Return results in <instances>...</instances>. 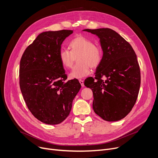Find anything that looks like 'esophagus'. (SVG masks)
I'll use <instances>...</instances> for the list:
<instances>
[{"mask_svg": "<svg viewBox=\"0 0 158 158\" xmlns=\"http://www.w3.org/2000/svg\"><path fill=\"white\" fill-rule=\"evenodd\" d=\"M79 82H80V84L81 85V86H82V87H83V86H85V85H84V81H82V80H81V79H79Z\"/></svg>", "mask_w": 158, "mask_h": 158, "instance_id": "34e87169", "label": "esophagus"}]
</instances>
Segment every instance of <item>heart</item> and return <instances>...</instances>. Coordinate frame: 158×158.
<instances>
[{
  "instance_id": "1",
  "label": "heart",
  "mask_w": 158,
  "mask_h": 158,
  "mask_svg": "<svg viewBox=\"0 0 158 158\" xmlns=\"http://www.w3.org/2000/svg\"><path fill=\"white\" fill-rule=\"evenodd\" d=\"M70 51L61 49L59 59L63 67L70 69L77 57V63L74 66L69 76L71 79H81L90 73V67L95 69L102 60V51L100 47L84 36L73 38L69 43Z\"/></svg>"
}]
</instances>
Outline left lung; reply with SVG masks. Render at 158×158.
Instances as JSON below:
<instances>
[{
    "instance_id": "left-lung-1",
    "label": "left lung",
    "mask_w": 158,
    "mask_h": 158,
    "mask_svg": "<svg viewBox=\"0 0 158 158\" xmlns=\"http://www.w3.org/2000/svg\"><path fill=\"white\" fill-rule=\"evenodd\" d=\"M84 31L100 38L103 51L95 78L85 81L93 92L94 111L104 120H120L130 113L138 98L141 76L136 54L129 43L111 29Z\"/></svg>"
}]
</instances>
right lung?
<instances>
[{
  "label": "right lung",
  "mask_w": 158,
  "mask_h": 158,
  "mask_svg": "<svg viewBox=\"0 0 158 158\" xmlns=\"http://www.w3.org/2000/svg\"><path fill=\"white\" fill-rule=\"evenodd\" d=\"M72 30L40 34L22 54L19 83L28 109L41 122L55 125L70 114L72 102L81 87L67 76L59 59L61 45Z\"/></svg>",
  "instance_id": "1"
}]
</instances>
